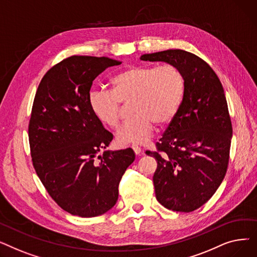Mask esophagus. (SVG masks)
Segmentation results:
<instances>
[{
  "label": "esophagus",
  "mask_w": 257,
  "mask_h": 257,
  "mask_svg": "<svg viewBox=\"0 0 257 257\" xmlns=\"http://www.w3.org/2000/svg\"><path fill=\"white\" fill-rule=\"evenodd\" d=\"M132 150L134 151V153H136L137 155H141L142 154V148L139 147L138 145H132Z\"/></svg>",
  "instance_id": "34e87169"
}]
</instances>
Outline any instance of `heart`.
I'll list each match as a JSON object with an SVG mask.
<instances>
[{"label": "heart", "mask_w": 257, "mask_h": 257, "mask_svg": "<svg viewBox=\"0 0 257 257\" xmlns=\"http://www.w3.org/2000/svg\"><path fill=\"white\" fill-rule=\"evenodd\" d=\"M111 90H91L92 113L110 128H117L121 103L132 100L133 114L117 131L118 143L143 144L150 139L154 124L168 125L176 115L184 94V78L176 66L131 65L111 79Z\"/></svg>", "instance_id": "obj_1"}]
</instances>
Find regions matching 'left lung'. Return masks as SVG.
<instances>
[{"label": "left lung", "instance_id": "obj_1", "mask_svg": "<svg viewBox=\"0 0 257 257\" xmlns=\"http://www.w3.org/2000/svg\"><path fill=\"white\" fill-rule=\"evenodd\" d=\"M145 61L176 66L184 78V94L156 151L153 176L156 199L166 208L191 212L213 196L229 163L232 124L224 88L210 65L197 55L175 49L145 54Z\"/></svg>", "mask_w": 257, "mask_h": 257}]
</instances>
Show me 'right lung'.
<instances>
[{
    "label": "right lung",
    "mask_w": 257,
    "mask_h": 257,
    "mask_svg": "<svg viewBox=\"0 0 257 257\" xmlns=\"http://www.w3.org/2000/svg\"><path fill=\"white\" fill-rule=\"evenodd\" d=\"M119 61L108 57L71 56L43 77L28 126L32 163L51 198L81 218L98 217L114 206L118 184L136 159L130 148L105 151L113 136L90 109L96 79Z\"/></svg>",
    "instance_id": "add662e5"
}]
</instances>
